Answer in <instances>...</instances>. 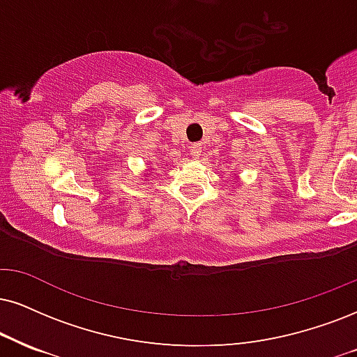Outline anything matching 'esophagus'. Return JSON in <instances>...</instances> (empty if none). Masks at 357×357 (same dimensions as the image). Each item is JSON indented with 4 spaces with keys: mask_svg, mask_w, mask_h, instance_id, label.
Returning a JSON list of instances; mask_svg holds the SVG:
<instances>
[{
    "mask_svg": "<svg viewBox=\"0 0 357 357\" xmlns=\"http://www.w3.org/2000/svg\"><path fill=\"white\" fill-rule=\"evenodd\" d=\"M190 153L193 158H199L200 153H202V144H193L190 147Z\"/></svg>",
    "mask_w": 357,
    "mask_h": 357,
    "instance_id": "obj_1",
    "label": "esophagus"
}]
</instances>
